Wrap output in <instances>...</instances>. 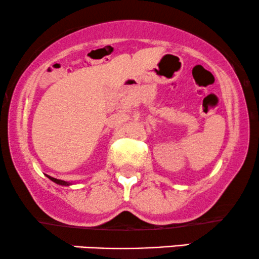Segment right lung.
Segmentation results:
<instances>
[{
    "label": "right lung",
    "instance_id": "1",
    "mask_svg": "<svg viewBox=\"0 0 259 259\" xmlns=\"http://www.w3.org/2000/svg\"><path fill=\"white\" fill-rule=\"evenodd\" d=\"M47 177H49V175H47ZM49 179H51V180L53 181V183L58 184V185H62V186H69V185H72V184L68 183V181L59 180V179H55V178H52V177H49Z\"/></svg>",
    "mask_w": 259,
    "mask_h": 259
}]
</instances>
